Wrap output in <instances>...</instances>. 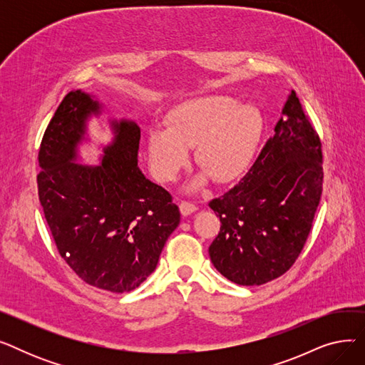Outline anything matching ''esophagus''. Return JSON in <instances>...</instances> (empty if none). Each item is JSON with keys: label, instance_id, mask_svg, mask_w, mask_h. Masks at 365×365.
Returning <instances> with one entry per match:
<instances>
[{"label": "esophagus", "instance_id": "1", "mask_svg": "<svg viewBox=\"0 0 365 365\" xmlns=\"http://www.w3.org/2000/svg\"><path fill=\"white\" fill-rule=\"evenodd\" d=\"M179 207H180V213L183 216H189V215H192L194 212H197V205L194 202H190V201H182Z\"/></svg>", "mask_w": 365, "mask_h": 365}]
</instances>
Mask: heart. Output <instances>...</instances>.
Instances as JSON below:
<instances>
[{
    "instance_id": "heart-1",
    "label": "heart",
    "mask_w": 365,
    "mask_h": 365,
    "mask_svg": "<svg viewBox=\"0 0 365 365\" xmlns=\"http://www.w3.org/2000/svg\"><path fill=\"white\" fill-rule=\"evenodd\" d=\"M165 125L149 131L153 176L175 180L189 158V146H195V160L204 170L192 187H200L208 176L227 183L248 168L262 139L263 115L256 105L240 103L232 96L210 94L173 108Z\"/></svg>"
}]
</instances>
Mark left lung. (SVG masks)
<instances>
[{"label": "left lung", "mask_w": 365, "mask_h": 365, "mask_svg": "<svg viewBox=\"0 0 365 365\" xmlns=\"http://www.w3.org/2000/svg\"><path fill=\"white\" fill-rule=\"evenodd\" d=\"M274 131L240 183L208 202L220 219L210 259L238 285H262L290 269L322 194V145L294 90Z\"/></svg>", "instance_id": "1"}]
</instances>
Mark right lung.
<instances>
[{
	"label": "right lung",
	"instance_id": "1",
	"mask_svg": "<svg viewBox=\"0 0 365 365\" xmlns=\"http://www.w3.org/2000/svg\"><path fill=\"white\" fill-rule=\"evenodd\" d=\"M99 105L69 91L41 140L38 198L57 252L84 282L112 293L131 292L157 267L180 222L179 207L138 167L140 128L113 124L115 140L102 165L72 163L86 120Z\"/></svg>",
	"mask_w": 365,
	"mask_h": 365
}]
</instances>
